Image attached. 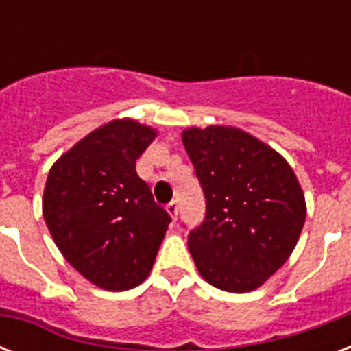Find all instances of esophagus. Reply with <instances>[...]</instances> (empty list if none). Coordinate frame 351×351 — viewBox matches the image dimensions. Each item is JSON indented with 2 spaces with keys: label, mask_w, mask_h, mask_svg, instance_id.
I'll return each mask as SVG.
<instances>
[{
  "label": "esophagus",
  "mask_w": 351,
  "mask_h": 351,
  "mask_svg": "<svg viewBox=\"0 0 351 351\" xmlns=\"http://www.w3.org/2000/svg\"><path fill=\"white\" fill-rule=\"evenodd\" d=\"M165 209H167V213L171 215V219H173V222H175L176 217H178V202L173 200V202H169L167 206H165Z\"/></svg>",
  "instance_id": "obj_1"
}]
</instances>
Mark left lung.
<instances>
[{"mask_svg": "<svg viewBox=\"0 0 351 351\" xmlns=\"http://www.w3.org/2000/svg\"><path fill=\"white\" fill-rule=\"evenodd\" d=\"M206 197V219L187 237L198 271L231 293L266 282L297 245L306 220L304 193L280 154L226 125L182 132Z\"/></svg>", "mask_w": 351, "mask_h": 351, "instance_id": "obj_1", "label": "left lung"}]
</instances>
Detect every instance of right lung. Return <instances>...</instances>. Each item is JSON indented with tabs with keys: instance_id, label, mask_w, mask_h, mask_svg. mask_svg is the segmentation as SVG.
Listing matches in <instances>:
<instances>
[{
	"instance_id": "1",
	"label": "right lung",
	"mask_w": 351,
	"mask_h": 351,
	"mask_svg": "<svg viewBox=\"0 0 351 351\" xmlns=\"http://www.w3.org/2000/svg\"><path fill=\"white\" fill-rule=\"evenodd\" d=\"M154 136L153 127L131 118L112 120L62 154L47 176L43 219L58 250L107 291L147 278L171 222L136 175Z\"/></svg>"
}]
</instances>
